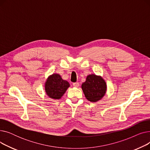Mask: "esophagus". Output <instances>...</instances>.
I'll return each instance as SVG.
<instances>
[{"label":"esophagus","instance_id":"esophagus-1","mask_svg":"<svg viewBox=\"0 0 150 150\" xmlns=\"http://www.w3.org/2000/svg\"><path fill=\"white\" fill-rule=\"evenodd\" d=\"M79 83H73V86H74V87H75V88H78L79 87Z\"/></svg>","mask_w":150,"mask_h":150}]
</instances>
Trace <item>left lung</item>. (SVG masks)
Masks as SVG:
<instances>
[{
	"label": "left lung",
	"mask_w": 150,
	"mask_h": 150,
	"mask_svg": "<svg viewBox=\"0 0 150 150\" xmlns=\"http://www.w3.org/2000/svg\"><path fill=\"white\" fill-rule=\"evenodd\" d=\"M84 96L91 102H97L103 98L107 90L106 81L101 76L91 74L81 84Z\"/></svg>",
	"instance_id": "1"
}]
</instances>
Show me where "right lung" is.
<instances>
[{"label":"right lung","instance_id":"1","mask_svg":"<svg viewBox=\"0 0 150 150\" xmlns=\"http://www.w3.org/2000/svg\"><path fill=\"white\" fill-rule=\"evenodd\" d=\"M70 84L62 79L58 74L50 75L45 83V91L49 97L54 100L60 99L69 88Z\"/></svg>","mask_w":150,"mask_h":150}]
</instances>
